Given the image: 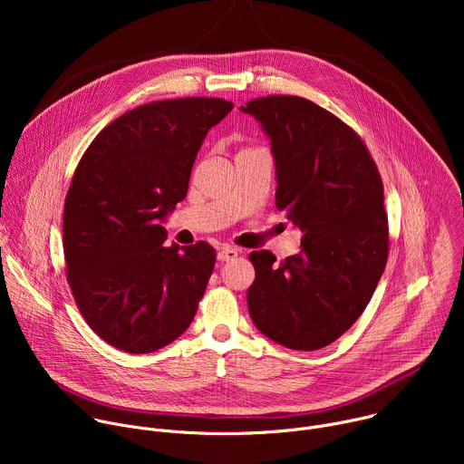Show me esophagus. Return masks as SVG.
<instances>
[{"label": "esophagus", "instance_id": "obj_1", "mask_svg": "<svg viewBox=\"0 0 464 464\" xmlns=\"http://www.w3.org/2000/svg\"><path fill=\"white\" fill-rule=\"evenodd\" d=\"M217 256H218V260H220V262H229V260H233L235 256H238V251H237V249H233V247H227V246H226V247H222V249L218 251V255H217Z\"/></svg>", "mask_w": 464, "mask_h": 464}]
</instances>
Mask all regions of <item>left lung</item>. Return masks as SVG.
<instances>
[{"instance_id":"1","label":"left lung","mask_w":464,"mask_h":464,"mask_svg":"<svg viewBox=\"0 0 464 464\" xmlns=\"http://www.w3.org/2000/svg\"><path fill=\"white\" fill-rule=\"evenodd\" d=\"M272 145L276 206L303 231L301 251L276 264L253 251L247 310L260 333L294 351L336 342L369 304L387 262L378 169L363 141L321 106L290 95L249 101Z\"/></svg>"}]
</instances>
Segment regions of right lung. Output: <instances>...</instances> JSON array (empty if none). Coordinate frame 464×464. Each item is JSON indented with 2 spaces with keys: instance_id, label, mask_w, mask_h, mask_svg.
<instances>
[{
  "instance_id": "obj_1",
  "label": "right lung",
  "mask_w": 464,
  "mask_h": 464,
  "mask_svg": "<svg viewBox=\"0 0 464 464\" xmlns=\"http://www.w3.org/2000/svg\"><path fill=\"white\" fill-rule=\"evenodd\" d=\"M231 110L206 97L143 104L110 122L75 170L63 204L68 281L86 323L119 351L154 353L194 319L217 255L206 242L165 247L163 224Z\"/></svg>"
}]
</instances>
